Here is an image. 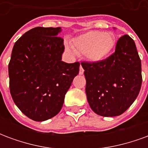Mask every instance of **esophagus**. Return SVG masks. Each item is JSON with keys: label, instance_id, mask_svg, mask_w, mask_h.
<instances>
[{"label": "esophagus", "instance_id": "esophagus-1", "mask_svg": "<svg viewBox=\"0 0 148 148\" xmlns=\"http://www.w3.org/2000/svg\"><path fill=\"white\" fill-rule=\"evenodd\" d=\"M84 73V70H83V68H82V66H80V70H79V74H83Z\"/></svg>", "mask_w": 148, "mask_h": 148}]
</instances>
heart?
Returning <instances> with one entry per match:
<instances>
[{
	"instance_id": "1",
	"label": "heart",
	"mask_w": 148,
	"mask_h": 148,
	"mask_svg": "<svg viewBox=\"0 0 148 148\" xmlns=\"http://www.w3.org/2000/svg\"><path fill=\"white\" fill-rule=\"evenodd\" d=\"M115 43V36L112 32L90 31L74 37L71 41V47L77 54L85 55L88 61L99 63L110 55ZM66 49L72 51L68 46Z\"/></svg>"
}]
</instances>
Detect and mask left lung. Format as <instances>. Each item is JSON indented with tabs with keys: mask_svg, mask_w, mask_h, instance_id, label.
<instances>
[{
	"mask_svg": "<svg viewBox=\"0 0 148 148\" xmlns=\"http://www.w3.org/2000/svg\"><path fill=\"white\" fill-rule=\"evenodd\" d=\"M82 66L88 103L97 115L120 116L136 99L142 84L141 61L129 36L118 39L114 54L105 61Z\"/></svg>",
	"mask_w": 148,
	"mask_h": 148,
	"instance_id": "8db88e82",
	"label": "left lung"
}]
</instances>
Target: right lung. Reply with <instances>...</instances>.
Masks as SVG:
<instances>
[{"label":"right lung","instance_id":"right-lung-1","mask_svg":"<svg viewBox=\"0 0 148 148\" xmlns=\"http://www.w3.org/2000/svg\"><path fill=\"white\" fill-rule=\"evenodd\" d=\"M58 27H36L15 42L8 64L12 97L23 113L35 121L58 114L80 63L62 61L63 39Z\"/></svg>","mask_w":148,"mask_h":148}]
</instances>
